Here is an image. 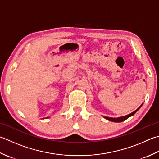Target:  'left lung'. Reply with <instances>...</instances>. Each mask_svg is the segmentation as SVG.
I'll list each match as a JSON object with an SVG mask.
<instances>
[{"label": "left lung", "mask_w": 159, "mask_h": 159, "mask_svg": "<svg viewBox=\"0 0 159 159\" xmlns=\"http://www.w3.org/2000/svg\"><path fill=\"white\" fill-rule=\"evenodd\" d=\"M142 106V105L140 106L137 110H136L134 111H133V112H132L131 114H129L128 115H126V116H120V117H119V118H112V117H107V116H104V118L105 119H107L108 120H110V121H113V122H117V123H119V122H122V121H124L125 120L127 119H128L129 117L133 116L134 114L136 111H137L140 108H141V107Z\"/></svg>", "instance_id": "obj_1"}]
</instances>
